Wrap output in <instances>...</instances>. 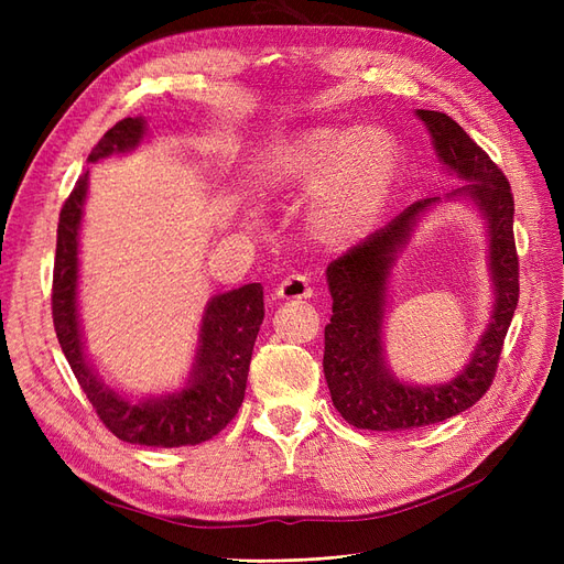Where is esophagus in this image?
Wrapping results in <instances>:
<instances>
[{"mask_svg":"<svg viewBox=\"0 0 564 564\" xmlns=\"http://www.w3.org/2000/svg\"><path fill=\"white\" fill-rule=\"evenodd\" d=\"M278 299H284V301H301V299H311L313 296V286H311V280L305 275H289L286 280H282L278 284Z\"/></svg>","mask_w":564,"mask_h":564,"instance_id":"1","label":"esophagus"}]
</instances>
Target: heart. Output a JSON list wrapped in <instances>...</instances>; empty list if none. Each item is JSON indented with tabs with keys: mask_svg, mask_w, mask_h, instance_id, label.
Instances as JSON below:
<instances>
[{
	"mask_svg": "<svg viewBox=\"0 0 564 564\" xmlns=\"http://www.w3.org/2000/svg\"><path fill=\"white\" fill-rule=\"evenodd\" d=\"M398 169L400 150L386 129L315 127L265 152L253 176L265 191L315 183V230L329 242H350L377 226Z\"/></svg>",
	"mask_w": 564,
	"mask_h": 564,
	"instance_id": "heart-1",
	"label": "heart"
}]
</instances>
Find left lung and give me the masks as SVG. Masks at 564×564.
<instances>
[{
  "label": "left lung",
  "mask_w": 564,
  "mask_h": 564,
  "mask_svg": "<svg viewBox=\"0 0 564 564\" xmlns=\"http://www.w3.org/2000/svg\"><path fill=\"white\" fill-rule=\"evenodd\" d=\"M429 127L437 158L454 174L470 181L449 197H470L489 224V268L497 303L470 365L445 386H404L386 369L381 324L386 280L395 253L406 245L416 218L440 197H425L373 230L327 268L334 299L332 319L324 327V379L332 402L355 429L412 431L466 412L497 377L503 340L520 299V263L513 235V193L501 169L445 112L416 110Z\"/></svg>",
  "instance_id": "8db88e82"
}]
</instances>
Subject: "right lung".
Wrapping results in <instances>:
<instances>
[{
	"instance_id": "1",
	"label": "right lung",
	"mask_w": 564,
	"mask_h": 564,
	"mask_svg": "<svg viewBox=\"0 0 564 564\" xmlns=\"http://www.w3.org/2000/svg\"><path fill=\"white\" fill-rule=\"evenodd\" d=\"M143 133L145 119H122L94 145L89 162L135 148ZM87 181L89 172H84L58 216L51 313L65 360L87 392L98 419L115 437L145 447H185L207 442L226 429L245 400L256 334L265 315L263 286L253 282L212 299L202 317L193 377L181 392L141 404L117 395L96 379L89 362L84 360L77 322V242Z\"/></svg>"
}]
</instances>
